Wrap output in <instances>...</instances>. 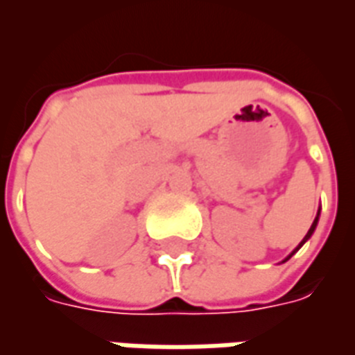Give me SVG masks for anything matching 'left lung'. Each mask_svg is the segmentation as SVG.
Listing matches in <instances>:
<instances>
[{"label":"left lung","mask_w":355,"mask_h":355,"mask_svg":"<svg viewBox=\"0 0 355 355\" xmlns=\"http://www.w3.org/2000/svg\"><path fill=\"white\" fill-rule=\"evenodd\" d=\"M318 216H320V213H318ZM318 216H315V220H313V223H312V226H310V230H308V234H306V236H304V239H302V241H300V245H298L297 249H300V247L304 245L306 241H308V239H310V236H312V234H313V230H315V224H318ZM291 254H293V253H291Z\"/></svg>","instance_id":"left-lung-1"}]
</instances>
